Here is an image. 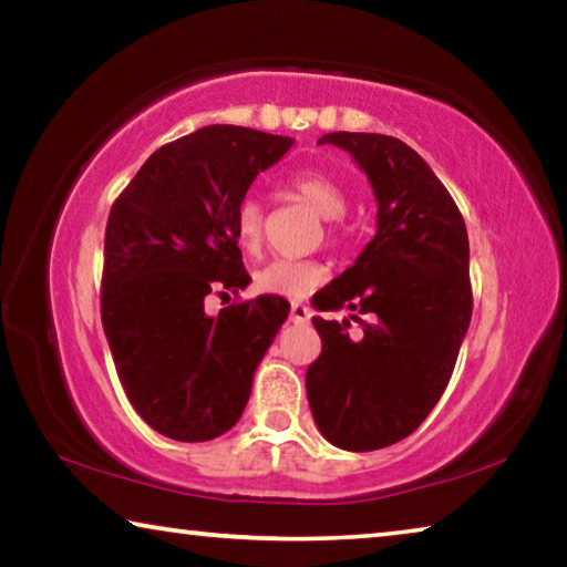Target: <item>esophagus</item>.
<instances>
[{
	"instance_id": "1",
	"label": "esophagus",
	"mask_w": 567,
	"mask_h": 567,
	"mask_svg": "<svg viewBox=\"0 0 567 567\" xmlns=\"http://www.w3.org/2000/svg\"><path fill=\"white\" fill-rule=\"evenodd\" d=\"M310 318H312V310L307 305H302V302H292V307H290V320L295 322V324H305V322H310Z\"/></svg>"
}]
</instances>
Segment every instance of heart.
I'll return each mask as SVG.
<instances>
[{
    "mask_svg": "<svg viewBox=\"0 0 567 567\" xmlns=\"http://www.w3.org/2000/svg\"><path fill=\"white\" fill-rule=\"evenodd\" d=\"M292 189L297 192V197H300L302 203L310 205L315 213L322 215L324 219L342 217L344 209H348V195H344L340 182L324 175V172H297L292 177ZM262 225V205L257 203L255 197L243 199L235 215V235L245 252L255 255L257 249H260ZM322 277L324 267L312 260H272L255 275V282L267 295L300 300V297H307L322 282Z\"/></svg>",
    "mask_w": 567,
    "mask_h": 567,
    "instance_id": "heart-1",
    "label": "heart"
}]
</instances>
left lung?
I'll return each instance as SVG.
<instances>
[{
    "mask_svg": "<svg viewBox=\"0 0 567 567\" xmlns=\"http://www.w3.org/2000/svg\"><path fill=\"white\" fill-rule=\"evenodd\" d=\"M318 145L350 152L378 199V233L358 260L320 292L312 318L322 352L307 368V400L328 443L370 453L420 427L453 375L473 315L470 245L457 205L415 150L388 134L330 132Z\"/></svg>",
    "mask_w": 567,
    "mask_h": 567,
    "instance_id": "left-lung-1",
    "label": "left lung"
}]
</instances>
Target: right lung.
<instances>
[{"label":"right lung","mask_w":567,"mask_h":567,"mask_svg":"<svg viewBox=\"0 0 567 567\" xmlns=\"http://www.w3.org/2000/svg\"><path fill=\"white\" fill-rule=\"evenodd\" d=\"M290 147L280 134L209 124L159 147L112 205L102 328L132 408L159 435L205 443L227 433L290 315L277 295L205 312L209 292L249 285L237 207Z\"/></svg>","instance_id":"right-lung-1"}]
</instances>
